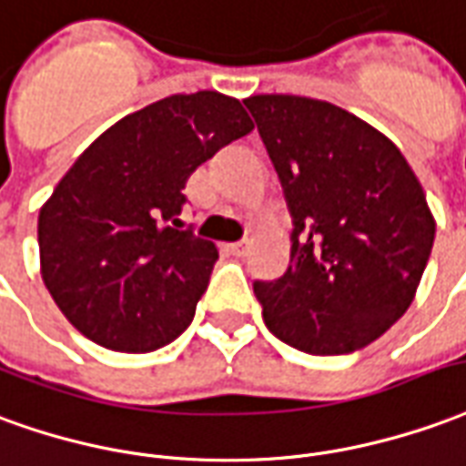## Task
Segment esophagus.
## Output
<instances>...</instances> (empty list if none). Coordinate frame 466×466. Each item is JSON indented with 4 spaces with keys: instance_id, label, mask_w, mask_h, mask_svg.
<instances>
[{
    "instance_id": "34e87169",
    "label": "esophagus",
    "mask_w": 466,
    "mask_h": 466,
    "mask_svg": "<svg viewBox=\"0 0 466 466\" xmlns=\"http://www.w3.org/2000/svg\"><path fill=\"white\" fill-rule=\"evenodd\" d=\"M228 250L233 253V256H246L248 253V240H240V243H230Z\"/></svg>"
}]
</instances>
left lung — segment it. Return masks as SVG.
Here are the masks:
<instances>
[{
	"instance_id": "left-lung-1",
	"label": "left lung",
	"mask_w": 466,
	"mask_h": 466,
	"mask_svg": "<svg viewBox=\"0 0 466 466\" xmlns=\"http://www.w3.org/2000/svg\"><path fill=\"white\" fill-rule=\"evenodd\" d=\"M243 102L293 218L286 273L253 283L263 321L306 354L359 351L404 316L427 268L437 226L421 183L386 135L331 102Z\"/></svg>"
}]
</instances>
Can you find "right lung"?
Masks as SVG:
<instances>
[{
	"label": "right lung",
	"mask_w": 466,
	"mask_h": 466,
	"mask_svg": "<svg viewBox=\"0 0 466 466\" xmlns=\"http://www.w3.org/2000/svg\"><path fill=\"white\" fill-rule=\"evenodd\" d=\"M253 130L236 97L200 90L133 112L75 160L39 210L42 279L90 341L147 354L186 331L216 243L177 230L187 177Z\"/></svg>",
	"instance_id": "right-lung-1"
}]
</instances>
